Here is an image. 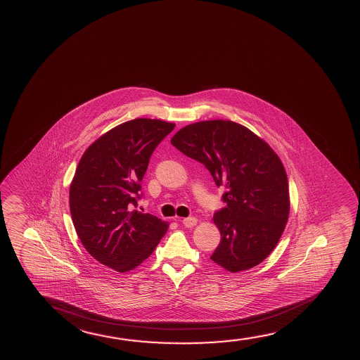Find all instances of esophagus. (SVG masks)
Listing matches in <instances>:
<instances>
[{"label": "esophagus", "instance_id": "34e87169", "mask_svg": "<svg viewBox=\"0 0 360 360\" xmlns=\"http://www.w3.org/2000/svg\"><path fill=\"white\" fill-rule=\"evenodd\" d=\"M196 223H198L196 217H185L183 220L184 226H186V228H193Z\"/></svg>", "mask_w": 360, "mask_h": 360}]
</instances>
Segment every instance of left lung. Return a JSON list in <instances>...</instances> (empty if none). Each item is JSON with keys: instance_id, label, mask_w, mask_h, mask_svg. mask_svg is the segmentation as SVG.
I'll list each match as a JSON object with an SVG mask.
<instances>
[{"instance_id": "1", "label": "left lung", "mask_w": 360, "mask_h": 360, "mask_svg": "<svg viewBox=\"0 0 360 360\" xmlns=\"http://www.w3.org/2000/svg\"><path fill=\"white\" fill-rule=\"evenodd\" d=\"M172 143L225 186L214 214L221 241L214 263L231 273L254 268L274 250L289 217V185L279 156L245 126L228 120L185 126Z\"/></svg>"}]
</instances>
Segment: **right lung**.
Instances as JSON below:
<instances>
[{"instance_id": "obj_1", "label": "right lung", "mask_w": 360, "mask_h": 360, "mask_svg": "<svg viewBox=\"0 0 360 360\" xmlns=\"http://www.w3.org/2000/svg\"><path fill=\"white\" fill-rule=\"evenodd\" d=\"M170 122L135 119L116 126L86 150L70 186V212L89 254L125 273L148 259L167 230L137 212L141 180L155 148L174 130Z\"/></svg>"}]
</instances>
